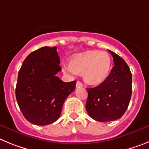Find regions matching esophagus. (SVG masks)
<instances>
[{
    "label": "esophagus",
    "instance_id": "esophagus-1",
    "mask_svg": "<svg viewBox=\"0 0 149 149\" xmlns=\"http://www.w3.org/2000/svg\"><path fill=\"white\" fill-rule=\"evenodd\" d=\"M76 88H81V87L83 86V84H82V83L81 82V81H76Z\"/></svg>",
    "mask_w": 149,
    "mask_h": 149
}]
</instances>
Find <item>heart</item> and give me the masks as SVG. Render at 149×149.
<instances>
[{
  "mask_svg": "<svg viewBox=\"0 0 149 149\" xmlns=\"http://www.w3.org/2000/svg\"><path fill=\"white\" fill-rule=\"evenodd\" d=\"M111 58L104 51H88L74 56L71 62L63 64L64 73H83L84 80L90 84H99L109 74Z\"/></svg>",
  "mask_w": 149,
  "mask_h": 149,
  "instance_id": "heart-1",
  "label": "heart"
}]
</instances>
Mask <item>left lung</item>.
<instances>
[{
    "instance_id": "8db88e82",
    "label": "left lung",
    "mask_w": 149,
    "mask_h": 149,
    "mask_svg": "<svg viewBox=\"0 0 149 149\" xmlns=\"http://www.w3.org/2000/svg\"><path fill=\"white\" fill-rule=\"evenodd\" d=\"M114 66L108 77L100 85L87 88L86 110L92 119L98 122L118 120L126 111L132 93V75L124 59L109 50Z\"/></svg>"
}]
</instances>
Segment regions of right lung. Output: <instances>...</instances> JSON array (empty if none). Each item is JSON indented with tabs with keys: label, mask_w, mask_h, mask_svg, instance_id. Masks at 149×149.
<instances>
[{
	"label": "right lung",
	"mask_w": 149,
	"mask_h": 149,
	"mask_svg": "<svg viewBox=\"0 0 149 149\" xmlns=\"http://www.w3.org/2000/svg\"><path fill=\"white\" fill-rule=\"evenodd\" d=\"M56 49L44 47L35 50L18 72L16 100L26 120L37 125L58 120L66 98L76 88V81L64 82L56 76L61 70Z\"/></svg>",
	"instance_id": "1"
}]
</instances>
